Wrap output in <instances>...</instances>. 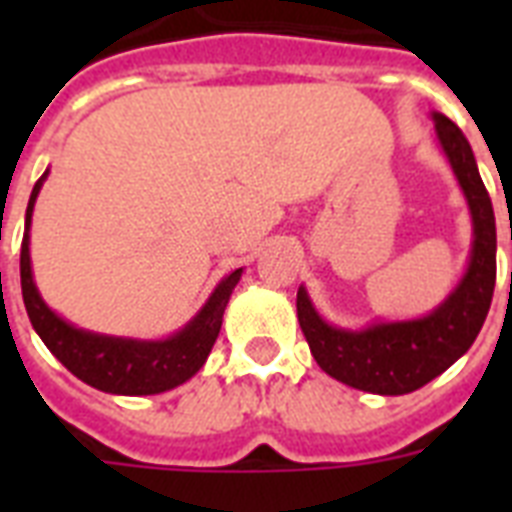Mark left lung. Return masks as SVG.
I'll list each match as a JSON object with an SVG mask.
<instances>
[{
  "mask_svg": "<svg viewBox=\"0 0 512 512\" xmlns=\"http://www.w3.org/2000/svg\"><path fill=\"white\" fill-rule=\"evenodd\" d=\"M436 138L460 180L473 217L468 271L436 311L412 321H388L366 329H337L321 319L305 287L297 289V319L316 364L350 388L404 396L468 353L484 327L497 281V225L492 199L478 175L468 138L452 119L433 114Z\"/></svg>",
  "mask_w": 512,
  "mask_h": 512,
  "instance_id": "1",
  "label": "left lung"
}]
</instances>
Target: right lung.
<instances>
[{"label": "right lung", "mask_w": 512, "mask_h": 512, "mask_svg": "<svg viewBox=\"0 0 512 512\" xmlns=\"http://www.w3.org/2000/svg\"><path fill=\"white\" fill-rule=\"evenodd\" d=\"M44 177L47 172L36 180L31 199H28L26 233L20 244V289H23V303H26V313L36 335L42 337L52 356L58 358L68 372L103 393L154 396V393H164L191 380L204 366L209 350L220 335L225 305L231 300L233 287L239 284L241 268L228 273L209 295L204 308L167 340H130V337H108L76 329L74 324H68L47 308L31 273L28 225H31L34 201Z\"/></svg>", "instance_id": "1"}]
</instances>
